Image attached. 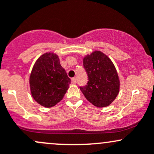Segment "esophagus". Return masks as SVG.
<instances>
[{
    "mask_svg": "<svg viewBox=\"0 0 154 154\" xmlns=\"http://www.w3.org/2000/svg\"><path fill=\"white\" fill-rule=\"evenodd\" d=\"M72 83L73 84H76V79H75V78H72Z\"/></svg>",
    "mask_w": 154,
    "mask_h": 154,
    "instance_id": "esophagus-1",
    "label": "esophagus"
}]
</instances>
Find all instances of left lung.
<instances>
[{
  "label": "left lung",
  "instance_id": "1",
  "mask_svg": "<svg viewBox=\"0 0 154 154\" xmlns=\"http://www.w3.org/2000/svg\"><path fill=\"white\" fill-rule=\"evenodd\" d=\"M88 82L80 90L87 100L97 107H106L116 98L120 79L113 62L106 54L95 51L83 59Z\"/></svg>",
  "mask_w": 154,
  "mask_h": 154
}]
</instances>
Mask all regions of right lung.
Masks as SVG:
<instances>
[{"instance_id": "right-lung-1", "label": "right lung", "mask_w": 154, "mask_h": 154, "mask_svg": "<svg viewBox=\"0 0 154 154\" xmlns=\"http://www.w3.org/2000/svg\"><path fill=\"white\" fill-rule=\"evenodd\" d=\"M71 81L54 53H45L36 61L30 74L31 95L46 108L54 106L62 100Z\"/></svg>"}]
</instances>
